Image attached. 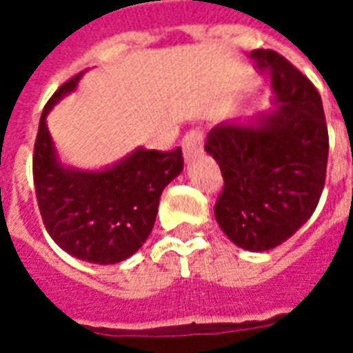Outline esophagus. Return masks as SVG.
Returning <instances> with one entry per match:
<instances>
[{
    "label": "esophagus",
    "instance_id": "34e87169",
    "mask_svg": "<svg viewBox=\"0 0 353 353\" xmlns=\"http://www.w3.org/2000/svg\"><path fill=\"white\" fill-rule=\"evenodd\" d=\"M203 144L205 132L201 128H192L190 132L185 133V137H183V154H185V159H192L194 155L203 152Z\"/></svg>",
    "mask_w": 353,
    "mask_h": 353
}]
</instances>
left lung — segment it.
<instances>
[{"label":"left lung","mask_w":353,"mask_h":353,"mask_svg":"<svg viewBox=\"0 0 353 353\" xmlns=\"http://www.w3.org/2000/svg\"><path fill=\"white\" fill-rule=\"evenodd\" d=\"M251 58L271 74L276 106L251 124L214 126L205 150L223 176L218 225L232 243L260 252L284 243L317 209L330 144L315 85L271 49H254Z\"/></svg>","instance_id":"1"}]
</instances>
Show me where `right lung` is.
I'll return each instance as SVG.
<instances>
[{
  "mask_svg": "<svg viewBox=\"0 0 353 353\" xmlns=\"http://www.w3.org/2000/svg\"><path fill=\"white\" fill-rule=\"evenodd\" d=\"M82 73L54 91L43 108L32 155L36 199L58 247L84 262L117 263L141 249L154 229L159 198L181 174L183 152L137 148L106 170L65 168L58 161L46 117Z\"/></svg>",
  "mask_w": 353,
  "mask_h": 353,
  "instance_id": "right-lung-1",
  "label": "right lung"
}]
</instances>
